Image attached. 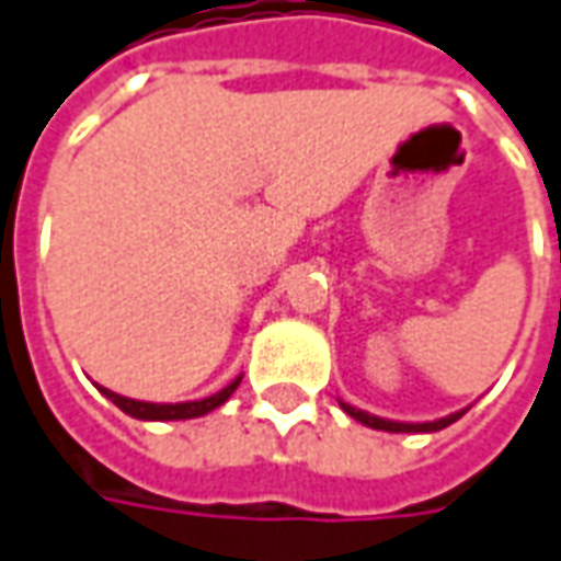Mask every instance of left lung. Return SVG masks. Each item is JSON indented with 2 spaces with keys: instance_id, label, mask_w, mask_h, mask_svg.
<instances>
[{
  "instance_id": "1",
  "label": "left lung",
  "mask_w": 561,
  "mask_h": 561,
  "mask_svg": "<svg viewBox=\"0 0 561 561\" xmlns=\"http://www.w3.org/2000/svg\"><path fill=\"white\" fill-rule=\"evenodd\" d=\"M340 408L348 416H355L358 423L364 426H370V430H382V432H438V430H447L450 423H457L466 411H457V413H447L442 420H430V423H398V420H386V416H374V413L367 411H358V408H352V404H345L340 401Z\"/></svg>"
}]
</instances>
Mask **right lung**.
Returning a JSON list of instances; mask_svg holds the SVG:
<instances>
[{"mask_svg":"<svg viewBox=\"0 0 561 561\" xmlns=\"http://www.w3.org/2000/svg\"><path fill=\"white\" fill-rule=\"evenodd\" d=\"M240 379L237 377L231 379L221 392L216 394H206V398H201V401H179V404H157V401H135V398H126V394H116L111 392V389H104V386H98V392L104 394V398H111L116 408L123 413H129V416H135V420H194V416H203V413L216 411V408H221L231 394H234V389L240 386Z\"/></svg>","mask_w":561,"mask_h":561,"instance_id":"add662e5","label":"right lung"}]
</instances>
